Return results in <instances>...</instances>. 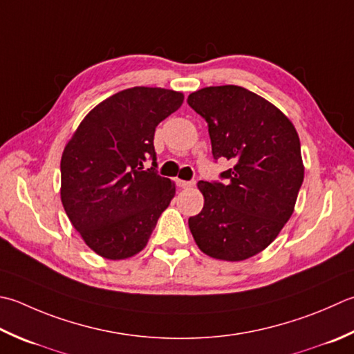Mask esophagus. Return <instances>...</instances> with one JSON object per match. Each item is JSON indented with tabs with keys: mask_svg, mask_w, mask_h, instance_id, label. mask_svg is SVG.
<instances>
[{
	"mask_svg": "<svg viewBox=\"0 0 354 354\" xmlns=\"http://www.w3.org/2000/svg\"><path fill=\"white\" fill-rule=\"evenodd\" d=\"M176 184L178 187H181V189H190V187L195 185V183L193 181H184V179H176Z\"/></svg>",
	"mask_w": 354,
	"mask_h": 354,
	"instance_id": "esophagus-1",
	"label": "esophagus"
}]
</instances>
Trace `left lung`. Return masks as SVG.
<instances>
[{"label": "left lung", "mask_w": 354, "mask_h": 354, "mask_svg": "<svg viewBox=\"0 0 354 354\" xmlns=\"http://www.w3.org/2000/svg\"><path fill=\"white\" fill-rule=\"evenodd\" d=\"M209 126L213 158H225V184L199 181L204 207L189 219L199 250L238 262L267 248L295 212L304 181L299 135L272 102L239 86L189 95Z\"/></svg>", "instance_id": "obj_1"}]
</instances>
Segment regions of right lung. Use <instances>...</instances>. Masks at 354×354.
<instances>
[{"label":"right lung","mask_w":354,"mask_h":354,"mask_svg":"<svg viewBox=\"0 0 354 354\" xmlns=\"http://www.w3.org/2000/svg\"><path fill=\"white\" fill-rule=\"evenodd\" d=\"M184 93L130 87L93 107L61 156V203L88 248L110 261L144 250L176 187L144 162L155 129L183 106Z\"/></svg>","instance_id":"obj_1"}]
</instances>
